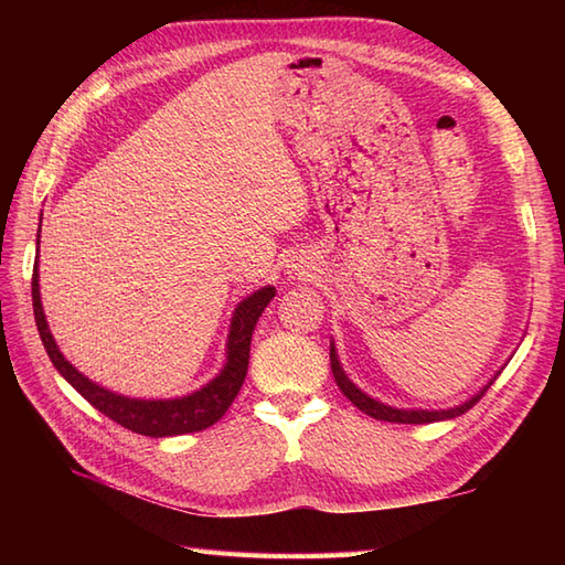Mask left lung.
Returning a JSON list of instances; mask_svg holds the SVG:
<instances>
[{
    "mask_svg": "<svg viewBox=\"0 0 565 565\" xmlns=\"http://www.w3.org/2000/svg\"><path fill=\"white\" fill-rule=\"evenodd\" d=\"M330 366H332V376H334V381H338L340 391L359 407V411L366 413L369 417H374V419H383V423H398V425H427V423H439V419L459 417L468 411V407H473L478 401H481L486 391L493 386V381L500 376V371H498V374L490 379L481 391L473 393L471 398L459 403V405L447 407V411H425V407H393V405H386V403H381L376 398H371L369 393H364L350 376L344 374V369L340 364V356H338V347H334V340L330 342Z\"/></svg>",
    "mask_w": 565,
    "mask_h": 565,
    "instance_id": "left-lung-1",
    "label": "left lung"
}]
</instances>
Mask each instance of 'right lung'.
Returning a JSON list of instances; mask_svg holds the SVG:
<instances>
[{"label":"right lung","instance_id":"obj_1","mask_svg":"<svg viewBox=\"0 0 565 565\" xmlns=\"http://www.w3.org/2000/svg\"><path fill=\"white\" fill-rule=\"evenodd\" d=\"M43 215V213H41ZM41 245V223H39V243ZM39 262L33 264V281H31V296H33V316L39 334L47 356H51L53 366L60 371L72 388H75L84 401L92 403L99 413L111 417L114 423L136 431V435L146 437H174V435H189V431H201L211 427L213 423L225 415L227 407L235 401V395L243 388V381L247 376L249 364V342L252 332L264 308L269 306L276 289L274 286H262L259 291L243 298L233 310L231 328H227V342H225V364L209 383L201 388L191 391L179 398H130L116 391H109L94 383L72 366L65 354L53 338L51 328L43 313L41 301V286H39Z\"/></svg>","mask_w":565,"mask_h":565}]
</instances>
